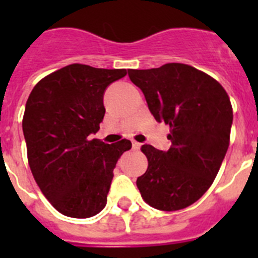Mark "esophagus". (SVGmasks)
<instances>
[{"label": "esophagus", "mask_w": 258, "mask_h": 258, "mask_svg": "<svg viewBox=\"0 0 258 258\" xmlns=\"http://www.w3.org/2000/svg\"><path fill=\"white\" fill-rule=\"evenodd\" d=\"M132 147H134L135 150H140V148H141V144L136 141H132Z\"/></svg>", "instance_id": "esophagus-1"}]
</instances>
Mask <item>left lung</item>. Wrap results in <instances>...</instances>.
<instances>
[{
  "mask_svg": "<svg viewBox=\"0 0 258 258\" xmlns=\"http://www.w3.org/2000/svg\"><path fill=\"white\" fill-rule=\"evenodd\" d=\"M128 76L142 90L156 121L170 126L172 144L167 151L142 146L148 167L137 187L153 209H184L210 188L227 152L233 119L227 92L183 63L128 70Z\"/></svg>",
  "mask_w": 258,
  "mask_h": 258,
  "instance_id": "obj_1",
  "label": "left lung"
}]
</instances>
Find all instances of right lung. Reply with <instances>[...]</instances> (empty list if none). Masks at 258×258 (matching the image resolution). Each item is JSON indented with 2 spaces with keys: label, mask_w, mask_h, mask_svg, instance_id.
<instances>
[{
  "label": "right lung",
  "mask_w": 258,
  "mask_h": 258,
  "mask_svg": "<svg viewBox=\"0 0 258 258\" xmlns=\"http://www.w3.org/2000/svg\"><path fill=\"white\" fill-rule=\"evenodd\" d=\"M126 70L74 63L41 80L26 102L22 130L32 175L62 215L88 218L107 202L113 168L131 141L91 140L105 116V91Z\"/></svg>",
  "instance_id": "1"
}]
</instances>
